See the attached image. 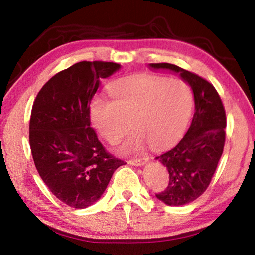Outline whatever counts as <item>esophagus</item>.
<instances>
[{"instance_id": "34e87169", "label": "esophagus", "mask_w": 255, "mask_h": 255, "mask_svg": "<svg viewBox=\"0 0 255 255\" xmlns=\"http://www.w3.org/2000/svg\"><path fill=\"white\" fill-rule=\"evenodd\" d=\"M149 157L146 156V155H143L141 157H138V158H132L129 161V164H131V165H135V166H139V165H144L148 162Z\"/></svg>"}]
</instances>
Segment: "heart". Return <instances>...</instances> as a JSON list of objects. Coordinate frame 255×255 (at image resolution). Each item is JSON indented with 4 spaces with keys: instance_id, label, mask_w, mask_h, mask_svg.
Here are the masks:
<instances>
[{
    "instance_id": "b5f03b06",
    "label": "heart",
    "mask_w": 255,
    "mask_h": 255,
    "mask_svg": "<svg viewBox=\"0 0 255 255\" xmlns=\"http://www.w3.org/2000/svg\"><path fill=\"white\" fill-rule=\"evenodd\" d=\"M112 100L99 97L91 105L98 132L114 144L131 127L136 130L122 145L123 153L138 152L149 143L163 148L175 143L187 128L193 109V93L181 79L133 75L110 86Z\"/></svg>"
}]
</instances>
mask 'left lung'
<instances>
[{"label":"left lung","mask_w":255,"mask_h":255,"mask_svg":"<svg viewBox=\"0 0 255 255\" xmlns=\"http://www.w3.org/2000/svg\"><path fill=\"white\" fill-rule=\"evenodd\" d=\"M155 70L180 73L191 86L195 114L188 132L173 148L156 156L169 171V184L156 193L169 206L187 205L209 187L224 150L226 138V112L214 85L195 73L173 64H150Z\"/></svg>","instance_id":"left-lung-1"}]
</instances>
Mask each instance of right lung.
Masks as SVG:
<instances>
[{
    "label": "right lung",
    "mask_w": 255,
    "mask_h": 255,
    "mask_svg": "<svg viewBox=\"0 0 255 255\" xmlns=\"http://www.w3.org/2000/svg\"><path fill=\"white\" fill-rule=\"evenodd\" d=\"M119 67L101 60L76 63L55 74L34 99L29 123L34 165L51 193L73 208L93 205L126 164L107 152L90 119L100 81Z\"/></svg>",
    "instance_id": "1"
}]
</instances>
